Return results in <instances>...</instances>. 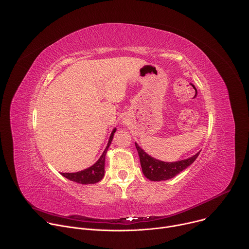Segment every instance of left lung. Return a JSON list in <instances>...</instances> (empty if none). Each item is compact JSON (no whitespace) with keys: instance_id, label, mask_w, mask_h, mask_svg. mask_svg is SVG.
Segmentation results:
<instances>
[{"instance_id":"left-lung-1","label":"left lung","mask_w":249,"mask_h":249,"mask_svg":"<svg viewBox=\"0 0 249 249\" xmlns=\"http://www.w3.org/2000/svg\"><path fill=\"white\" fill-rule=\"evenodd\" d=\"M135 144L140 156L142 171L144 177L154 182L166 181L174 178L188 168L190 165H192L200 153V151H198L187 159H182L175 162H166L150 156L137 142H135Z\"/></svg>"}]
</instances>
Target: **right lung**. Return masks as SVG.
Wrapping results in <instances>:
<instances>
[{
	"label": "right lung",
	"mask_w": 249,
	"mask_h": 249,
	"mask_svg": "<svg viewBox=\"0 0 249 249\" xmlns=\"http://www.w3.org/2000/svg\"><path fill=\"white\" fill-rule=\"evenodd\" d=\"M116 132V128H114L109 136V140L107 142V145L106 147V149L104 150L103 154L101 155V157L98 159V161L93 164L92 166H90L89 168H86L82 171L79 172H75V173H61V175L63 177H65L66 179L75 182V183H79L82 185H89V184H96L100 181H102V179L105 176V164H106V155L107 152V149L113 140V136L114 133Z\"/></svg>",
	"instance_id": "right-lung-1"
}]
</instances>
